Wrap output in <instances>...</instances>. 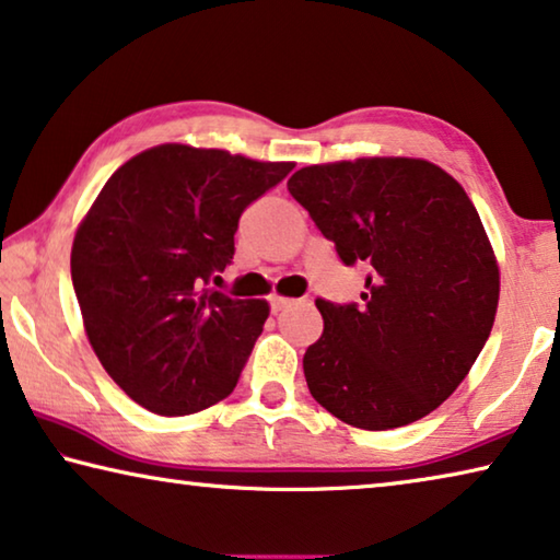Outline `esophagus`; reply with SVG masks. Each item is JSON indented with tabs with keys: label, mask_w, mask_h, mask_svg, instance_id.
I'll list each match as a JSON object with an SVG mask.
<instances>
[{
	"label": "esophagus",
	"mask_w": 560,
	"mask_h": 560,
	"mask_svg": "<svg viewBox=\"0 0 560 560\" xmlns=\"http://www.w3.org/2000/svg\"><path fill=\"white\" fill-rule=\"evenodd\" d=\"M269 306H271V312H273V314H279V312H283V308L294 306V299H287V296H271Z\"/></svg>",
	"instance_id": "34e87169"
}]
</instances>
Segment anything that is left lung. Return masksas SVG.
<instances>
[{"mask_svg": "<svg viewBox=\"0 0 560 560\" xmlns=\"http://www.w3.org/2000/svg\"><path fill=\"white\" fill-rule=\"evenodd\" d=\"M289 194L346 266L369 271L361 304L316 299L308 392L366 431L429 416L471 371L499 306V264L464 186L423 159L374 156L299 168Z\"/></svg>", "mask_w": 560, "mask_h": 560, "instance_id": "obj_1", "label": "left lung"}]
</instances>
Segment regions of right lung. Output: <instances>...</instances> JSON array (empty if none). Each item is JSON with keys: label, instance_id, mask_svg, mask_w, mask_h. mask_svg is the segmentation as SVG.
I'll return each mask as SVG.
<instances>
[{"label": "right lung", "instance_id": "1", "mask_svg": "<svg viewBox=\"0 0 560 560\" xmlns=\"http://www.w3.org/2000/svg\"><path fill=\"white\" fill-rule=\"evenodd\" d=\"M291 168L162 144L104 184L77 229L72 283L89 343L131 401L186 416L234 392L269 304L209 281L234 259L244 209Z\"/></svg>", "mask_w": 560, "mask_h": 560}]
</instances>
